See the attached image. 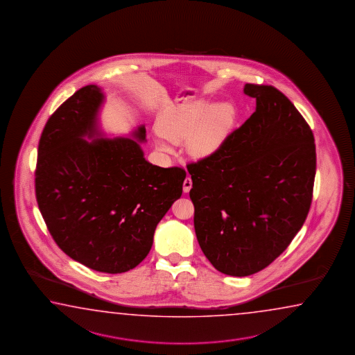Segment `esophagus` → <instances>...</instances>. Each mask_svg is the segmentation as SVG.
Instances as JSON below:
<instances>
[{
  "label": "esophagus",
  "mask_w": 355,
  "mask_h": 355,
  "mask_svg": "<svg viewBox=\"0 0 355 355\" xmlns=\"http://www.w3.org/2000/svg\"><path fill=\"white\" fill-rule=\"evenodd\" d=\"M191 187H193V181H191V179L188 176V178L184 180V188H182L184 189V193H189Z\"/></svg>",
  "instance_id": "esophagus-1"
}]
</instances>
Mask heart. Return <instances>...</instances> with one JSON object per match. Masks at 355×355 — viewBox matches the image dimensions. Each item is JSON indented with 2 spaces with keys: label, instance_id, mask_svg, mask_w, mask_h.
<instances>
[{
  "label": "heart",
  "instance_id": "b5f03b06",
  "mask_svg": "<svg viewBox=\"0 0 355 355\" xmlns=\"http://www.w3.org/2000/svg\"><path fill=\"white\" fill-rule=\"evenodd\" d=\"M234 119L236 110L230 102L211 105L208 101H196L181 105L159 123V132L164 139H156V145L162 153H170L173 147L168 141H187L190 153L208 156L220 146Z\"/></svg>",
  "mask_w": 355,
  "mask_h": 355
}]
</instances>
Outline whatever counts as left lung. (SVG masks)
<instances>
[{"instance_id":"8db88e82","label":"left lung","mask_w":355,"mask_h":355,"mask_svg":"<svg viewBox=\"0 0 355 355\" xmlns=\"http://www.w3.org/2000/svg\"><path fill=\"white\" fill-rule=\"evenodd\" d=\"M256 111L216 153L189 164L195 234L224 275L266 268L288 247L309 214L316 173L310 125L272 85L245 84Z\"/></svg>"}]
</instances>
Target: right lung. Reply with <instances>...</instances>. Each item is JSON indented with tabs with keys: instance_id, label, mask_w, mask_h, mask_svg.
<instances>
[{
	"instance_id": "obj_1",
	"label": "right lung",
	"mask_w": 355,
	"mask_h": 355,
	"mask_svg": "<svg viewBox=\"0 0 355 355\" xmlns=\"http://www.w3.org/2000/svg\"><path fill=\"white\" fill-rule=\"evenodd\" d=\"M103 101L99 87L85 85L50 116L37 148L36 200L65 254L94 271L122 273L146 258L187 173L146 161L144 125L133 139H103Z\"/></svg>"
}]
</instances>
